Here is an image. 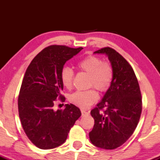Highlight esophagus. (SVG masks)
Instances as JSON below:
<instances>
[{
  "instance_id": "1",
  "label": "esophagus",
  "mask_w": 160,
  "mask_h": 160,
  "mask_svg": "<svg viewBox=\"0 0 160 160\" xmlns=\"http://www.w3.org/2000/svg\"><path fill=\"white\" fill-rule=\"evenodd\" d=\"M81 114H82V116H86L88 115V114H89V112L84 110H81Z\"/></svg>"
}]
</instances>
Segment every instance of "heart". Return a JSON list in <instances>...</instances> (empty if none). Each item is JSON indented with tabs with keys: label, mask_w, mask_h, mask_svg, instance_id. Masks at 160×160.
I'll list each match as a JSON object with an SVG mask.
<instances>
[{
	"label": "heart",
	"mask_w": 160,
	"mask_h": 160,
	"mask_svg": "<svg viewBox=\"0 0 160 160\" xmlns=\"http://www.w3.org/2000/svg\"><path fill=\"white\" fill-rule=\"evenodd\" d=\"M80 70L89 74V86L95 87L100 91H106L112 83L114 72L111 65L108 62L96 56H87L77 63ZM74 72L70 67H65L60 72V78L62 85L70 89L72 85ZM98 99V93L95 89L84 91H76L70 95L69 100L72 104L80 108L86 109Z\"/></svg>",
	"instance_id": "1"
}]
</instances>
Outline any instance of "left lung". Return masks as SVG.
<instances>
[{"mask_svg":"<svg viewBox=\"0 0 160 160\" xmlns=\"http://www.w3.org/2000/svg\"><path fill=\"white\" fill-rule=\"evenodd\" d=\"M93 53L108 57L114 77L101 102L90 111L94 125L89 133L90 140L98 148L114 149L122 146L136 128L142 108L141 91L133 69L122 55L110 47Z\"/></svg>","mask_w":160,"mask_h":160,"instance_id":"obj_1","label":"left lung"}]
</instances>
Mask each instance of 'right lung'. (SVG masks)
Instances as JSON below:
<instances>
[{"instance_id":"obj_1","label":"right lung","mask_w":160,"mask_h":160,"mask_svg":"<svg viewBox=\"0 0 160 160\" xmlns=\"http://www.w3.org/2000/svg\"><path fill=\"white\" fill-rule=\"evenodd\" d=\"M83 48L48 46L42 50L27 68L20 92L18 113L22 128L30 141L42 149L59 146L67 140L70 128L81 112L73 104L55 111L56 99L64 101L60 72L64 64Z\"/></svg>"}]
</instances>
